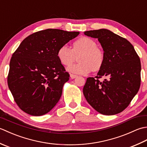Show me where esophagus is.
<instances>
[{
	"mask_svg": "<svg viewBox=\"0 0 147 147\" xmlns=\"http://www.w3.org/2000/svg\"><path fill=\"white\" fill-rule=\"evenodd\" d=\"M77 77H78V76L75 75V74H70L71 79H74V78H77Z\"/></svg>",
	"mask_w": 147,
	"mask_h": 147,
	"instance_id": "34e87169",
	"label": "esophagus"
}]
</instances>
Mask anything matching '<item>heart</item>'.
<instances>
[{
    "mask_svg": "<svg viewBox=\"0 0 147 147\" xmlns=\"http://www.w3.org/2000/svg\"><path fill=\"white\" fill-rule=\"evenodd\" d=\"M57 57L65 65L71 64L80 55L78 63L69 65L67 71L77 74H86L91 71H97L102 68L104 62V54L97 48L96 43L88 37H82L73 43V48L67 45H62L57 51Z\"/></svg>",
    "mask_w": 147,
    "mask_h": 147,
    "instance_id": "1",
    "label": "heart"
}]
</instances>
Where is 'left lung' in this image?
Wrapping results in <instances>:
<instances>
[{
    "mask_svg": "<svg viewBox=\"0 0 147 147\" xmlns=\"http://www.w3.org/2000/svg\"><path fill=\"white\" fill-rule=\"evenodd\" d=\"M97 38L104 50V62L97 76L89 77L83 87L88 104L99 113L115 115L124 111L138 93L141 63L134 47L126 38L107 29L86 31ZM108 78L103 82L98 79Z\"/></svg>",
    "mask_w": 147,
    "mask_h": 147,
    "instance_id": "8db88e82",
    "label": "left lung"
}]
</instances>
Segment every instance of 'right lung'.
<instances>
[{
	"label": "right lung",
	"instance_id": "right-lung-1",
	"mask_svg": "<svg viewBox=\"0 0 147 147\" xmlns=\"http://www.w3.org/2000/svg\"><path fill=\"white\" fill-rule=\"evenodd\" d=\"M79 34L47 29L32 34L20 43L12 55L7 83L22 111L40 116L57 104L64 83L69 79L57 57V51Z\"/></svg>",
	"mask_w": 147,
	"mask_h": 147
}]
</instances>
